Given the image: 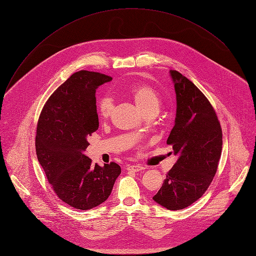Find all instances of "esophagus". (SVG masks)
Wrapping results in <instances>:
<instances>
[{
	"label": "esophagus",
	"instance_id": "34e87169",
	"mask_svg": "<svg viewBox=\"0 0 256 256\" xmlns=\"http://www.w3.org/2000/svg\"><path fill=\"white\" fill-rule=\"evenodd\" d=\"M145 168L141 165H128L126 167V170L128 171H132V172H139L141 170H144Z\"/></svg>",
	"mask_w": 256,
	"mask_h": 256
}]
</instances>
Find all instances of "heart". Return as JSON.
<instances>
[{"label":"heart","instance_id":"heart-1","mask_svg":"<svg viewBox=\"0 0 256 256\" xmlns=\"http://www.w3.org/2000/svg\"><path fill=\"white\" fill-rule=\"evenodd\" d=\"M124 91L134 100L142 113L152 109H158L160 98L158 92L150 85L142 82L130 83L124 87ZM113 106L114 102L111 98H102L98 102V113L102 118L109 117L112 113Z\"/></svg>","mask_w":256,"mask_h":256}]
</instances>
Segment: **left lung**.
Masks as SVG:
<instances>
[{"label": "left lung", "mask_w": 256, "mask_h": 256, "mask_svg": "<svg viewBox=\"0 0 256 256\" xmlns=\"http://www.w3.org/2000/svg\"><path fill=\"white\" fill-rule=\"evenodd\" d=\"M176 94V116L167 139L176 163L152 197L170 210L188 208L210 186L222 152V130L208 100L192 82L170 70Z\"/></svg>", "instance_id": "obj_1"}]
</instances>
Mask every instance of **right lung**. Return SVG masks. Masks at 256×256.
<instances>
[{
	"mask_svg": "<svg viewBox=\"0 0 256 256\" xmlns=\"http://www.w3.org/2000/svg\"><path fill=\"white\" fill-rule=\"evenodd\" d=\"M112 80L102 74L80 70L54 92L38 119L36 154L57 196L68 206L87 210L110 196L121 168L91 163L84 152L98 128L96 89Z\"/></svg>",
	"mask_w": 256,
	"mask_h": 256,
	"instance_id": "obj_1",
	"label": "right lung"
}]
</instances>
